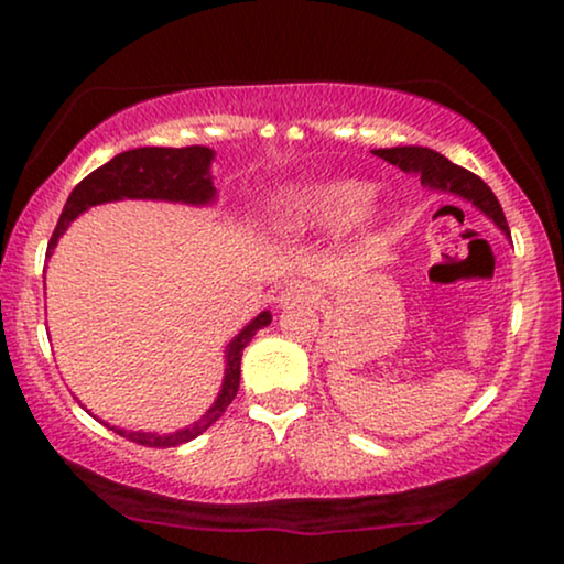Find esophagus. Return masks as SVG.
<instances>
[{
	"label": "esophagus",
	"mask_w": 564,
	"mask_h": 564,
	"mask_svg": "<svg viewBox=\"0 0 564 564\" xmlns=\"http://www.w3.org/2000/svg\"><path fill=\"white\" fill-rule=\"evenodd\" d=\"M321 297V290L315 288L311 282H290L288 288H282L280 297H276V303L282 307L288 305H300V303H315V300Z\"/></svg>",
	"instance_id": "obj_1"
}]
</instances>
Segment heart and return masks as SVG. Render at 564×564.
<instances>
[{"mask_svg":"<svg viewBox=\"0 0 564 564\" xmlns=\"http://www.w3.org/2000/svg\"><path fill=\"white\" fill-rule=\"evenodd\" d=\"M372 187L357 180H336L313 184L305 189L282 192L272 203V215L292 234L307 230H336L354 218H372Z\"/></svg>","mask_w":564,"mask_h":564,"instance_id":"heart-1","label":"heart"}]
</instances>
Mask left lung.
<instances>
[{"mask_svg":"<svg viewBox=\"0 0 564 564\" xmlns=\"http://www.w3.org/2000/svg\"><path fill=\"white\" fill-rule=\"evenodd\" d=\"M372 153L388 161V164L403 169L408 174H419L421 182L426 184L429 189L449 192V195H457L462 199H467V203H473L477 210L488 215V218L511 238L503 207H500L498 197L492 195V189L477 174L452 164L449 159L442 156V153L423 149V145H395V149H377Z\"/></svg>","mask_w":564,"mask_h":564,"instance_id":"8db88e82","label":"left lung"}]
</instances>
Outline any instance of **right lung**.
<instances>
[{"label": "right lung", "instance_id": "1", "mask_svg": "<svg viewBox=\"0 0 564 564\" xmlns=\"http://www.w3.org/2000/svg\"><path fill=\"white\" fill-rule=\"evenodd\" d=\"M215 159L213 149L205 145H184V149H161V145H145V149L122 151L118 156L107 161L89 176L76 184L72 195H68L64 213L53 230L48 251L51 257L53 246L64 236V230L72 226L74 218L87 210L91 205L112 203V199H169V203H187V205H210L215 199V187L210 176V164ZM272 323V313L264 311L238 334L226 349V377H223L220 395L215 400L210 411L203 419L192 423L187 429L174 431V434H143V431H126L110 426L115 434L130 438V442L141 446H156V449H166V446H180L184 442H192L203 431L213 426L215 421L226 413V408L234 403L238 382H241V354L246 344L251 341L259 328ZM107 426V423H105Z\"/></svg>", "mask_w": 564, "mask_h": 564}]
</instances>
